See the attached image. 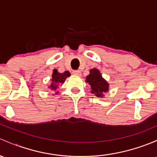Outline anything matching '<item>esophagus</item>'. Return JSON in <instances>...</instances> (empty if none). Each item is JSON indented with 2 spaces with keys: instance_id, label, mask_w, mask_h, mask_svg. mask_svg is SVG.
Masks as SVG:
<instances>
[{
  "instance_id": "1",
  "label": "esophagus",
  "mask_w": 157,
  "mask_h": 157,
  "mask_svg": "<svg viewBox=\"0 0 157 157\" xmlns=\"http://www.w3.org/2000/svg\"><path fill=\"white\" fill-rule=\"evenodd\" d=\"M72 73H73L74 75H75V76H80V75H81V73H80V71H78V70L73 71V72H72Z\"/></svg>"
}]
</instances>
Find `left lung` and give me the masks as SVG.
Returning <instances> with one entry per match:
<instances>
[{
  "instance_id": "obj_1",
  "label": "left lung",
  "mask_w": 157,
  "mask_h": 157,
  "mask_svg": "<svg viewBox=\"0 0 157 157\" xmlns=\"http://www.w3.org/2000/svg\"><path fill=\"white\" fill-rule=\"evenodd\" d=\"M86 83H88L91 87L92 93L98 98L105 97V93L109 90V83L96 68L90 69V74L86 78Z\"/></svg>"
}]
</instances>
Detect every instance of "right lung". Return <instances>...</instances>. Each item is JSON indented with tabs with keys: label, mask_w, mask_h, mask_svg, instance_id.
Segmentation results:
<instances>
[{
	"label": "right lung",
	"mask_w": 157,
	"mask_h": 157,
	"mask_svg": "<svg viewBox=\"0 0 157 157\" xmlns=\"http://www.w3.org/2000/svg\"><path fill=\"white\" fill-rule=\"evenodd\" d=\"M70 75L71 74L67 71L63 73H59L56 69H54L52 74L51 83L50 85H49L48 88L50 89L52 91H55V95H57L59 93V91H57V89L59 88V86L65 83L66 78L70 77Z\"/></svg>",
	"instance_id": "right-lung-1"
}]
</instances>
